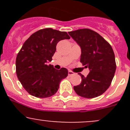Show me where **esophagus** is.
<instances>
[{
    "label": "esophagus",
    "instance_id": "obj_1",
    "mask_svg": "<svg viewBox=\"0 0 130 130\" xmlns=\"http://www.w3.org/2000/svg\"><path fill=\"white\" fill-rule=\"evenodd\" d=\"M74 74L75 73L72 71H69V72H68V75H69V77H71L72 75H74Z\"/></svg>",
    "mask_w": 130,
    "mask_h": 130
}]
</instances>
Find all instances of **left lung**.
<instances>
[{
    "mask_svg": "<svg viewBox=\"0 0 130 130\" xmlns=\"http://www.w3.org/2000/svg\"><path fill=\"white\" fill-rule=\"evenodd\" d=\"M81 48L80 62L90 72L73 89L78 95L92 99L102 95L111 85L116 69L113 50L99 34L90 29L69 32Z\"/></svg>",
    "mask_w": 130,
    "mask_h": 130,
    "instance_id": "1",
    "label": "left lung"
}]
</instances>
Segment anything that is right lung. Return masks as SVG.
<instances>
[{"label":"right lung","instance_id":"add662e5","mask_svg":"<svg viewBox=\"0 0 130 130\" xmlns=\"http://www.w3.org/2000/svg\"><path fill=\"white\" fill-rule=\"evenodd\" d=\"M65 31L45 28L36 31L23 44L15 60L18 79L24 89L32 96L49 98L59 89L63 78L68 75L65 68L56 70L47 65L55 53L60 40L70 39Z\"/></svg>","mask_w":130,"mask_h":130}]
</instances>
